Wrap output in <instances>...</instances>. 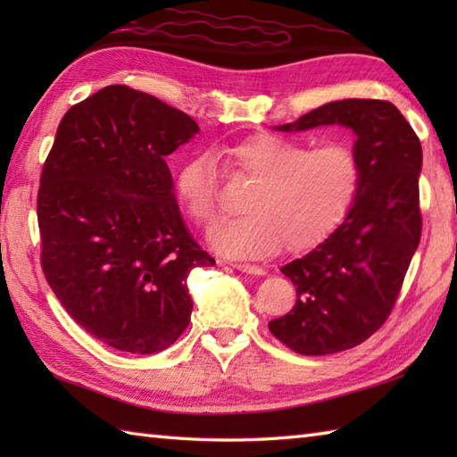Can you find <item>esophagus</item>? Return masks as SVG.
<instances>
[{"label":"esophagus","instance_id":"34e87169","mask_svg":"<svg viewBox=\"0 0 457 457\" xmlns=\"http://www.w3.org/2000/svg\"><path fill=\"white\" fill-rule=\"evenodd\" d=\"M229 265L241 270V273H247V275H265V269L259 265H251V263H229Z\"/></svg>","mask_w":457,"mask_h":457}]
</instances>
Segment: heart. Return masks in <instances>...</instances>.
<instances>
[{"label":"heart","instance_id":"heart-1","mask_svg":"<svg viewBox=\"0 0 457 457\" xmlns=\"http://www.w3.org/2000/svg\"><path fill=\"white\" fill-rule=\"evenodd\" d=\"M234 177L253 180L237 218L210 231L223 255L263 257L285 245L290 253L312 249L342 226L361 187V162L345 143H308L277 133H259L223 149ZM177 196L187 216L208 228L221 212V177L212 153L184 161Z\"/></svg>","mask_w":457,"mask_h":457}]
</instances>
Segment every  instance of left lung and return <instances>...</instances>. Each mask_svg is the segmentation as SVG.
I'll use <instances>...</instances> for the list:
<instances>
[{
	"instance_id": "left-lung-1",
	"label": "left lung",
	"mask_w": 457,
	"mask_h": 457,
	"mask_svg": "<svg viewBox=\"0 0 457 457\" xmlns=\"http://www.w3.org/2000/svg\"><path fill=\"white\" fill-rule=\"evenodd\" d=\"M332 123L357 135L361 187L342 226L280 269L296 287V303L269 329L300 355L337 353L373 336L393 312L422 234V147L404 115L386 100L353 98L320 105L277 129Z\"/></svg>"
}]
</instances>
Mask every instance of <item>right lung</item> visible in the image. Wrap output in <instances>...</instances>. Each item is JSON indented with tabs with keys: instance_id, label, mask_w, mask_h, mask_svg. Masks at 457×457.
Listing matches in <instances>:
<instances>
[{
	"instance_id": "right-lung-1",
	"label": "right lung",
	"mask_w": 457,
	"mask_h": 457,
	"mask_svg": "<svg viewBox=\"0 0 457 457\" xmlns=\"http://www.w3.org/2000/svg\"><path fill=\"white\" fill-rule=\"evenodd\" d=\"M194 133L190 115L112 84L64 113L43 164L46 283L76 324L120 352L177 342L192 314L190 270L216 265L184 226L164 161Z\"/></svg>"
}]
</instances>
